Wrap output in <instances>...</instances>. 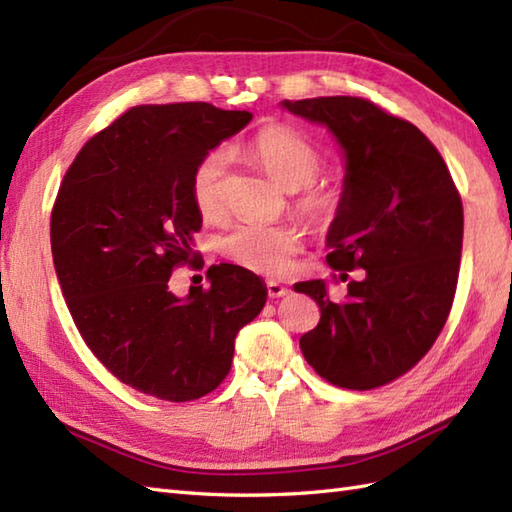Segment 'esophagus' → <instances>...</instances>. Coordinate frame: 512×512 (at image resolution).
I'll list each match as a JSON object with an SVG mask.
<instances>
[{"instance_id":"obj_1","label":"esophagus","mask_w":512,"mask_h":512,"mask_svg":"<svg viewBox=\"0 0 512 512\" xmlns=\"http://www.w3.org/2000/svg\"><path fill=\"white\" fill-rule=\"evenodd\" d=\"M266 288H268V297H273V299H279V297H286L288 295V288L286 286H281V284H277V281H268L266 284Z\"/></svg>"}]
</instances>
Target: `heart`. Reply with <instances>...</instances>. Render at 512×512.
<instances>
[{
  "instance_id": "1",
  "label": "heart",
  "mask_w": 512,
  "mask_h": 512,
  "mask_svg": "<svg viewBox=\"0 0 512 512\" xmlns=\"http://www.w3.org/2000/svg\"><path fill=\"white\" fill-rule=\"evenodd\" d=\"M262 169L286 191H297L295 209L310 226L328 231L341 220L347 206L345 191L334 184H317L325 158L321 149L301 132L286 125L262 129L250 143ZM231 156L226 149L206 154L191 176L193 204L204 220H220L226 213V189ZM303 233L295 224H237L220 242V250L233 264L259 275L288 270L301 250Z\"/></svg>"
}]
</instances>
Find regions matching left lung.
Here are the masks:
<instances>
[{"instance_id":"8db88e82","label":"left lung","mask_w":512,"mask_h":512,"mask_svg":"<svg viewBox=\"0 0 512 512\" xmlns=\"http://www.w3.org/2000/svg\"><path fill=\"white\" fill-rule=\"evenodd\" d=\"M330 129L345 154V213L328 231V264L361 277L332 301L323 279L299 281L321 310L301 352L328 383L383 387L431 350L460 275L464 213L447 162L405 118L358 96L284 101Z\"/></svg>"}]
</instances>
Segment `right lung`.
I'll use <instances>...</instances> for the list:
<instances>
[{
  "label": "right lung",
  "instance_id": "1",
  "mask_svg": "<svg viewBox=\"0 0 512 512\" xmlns=\"http://www.w3.org/2000/svg\"><path fill=\"white\" fill-rule=\"evenodd\" d=\"M250 118L211 103L136 105L83 145L54 200L52 259L76 328L147 396L211 394L231 372L237 332L266 303L264 281L235 264L211 266V286L187 299L169 290L173 270L200 257L193 169Z\"/></svg>",
  "mask_w": 512,
  "mask_h": 512
}]
</instances>
